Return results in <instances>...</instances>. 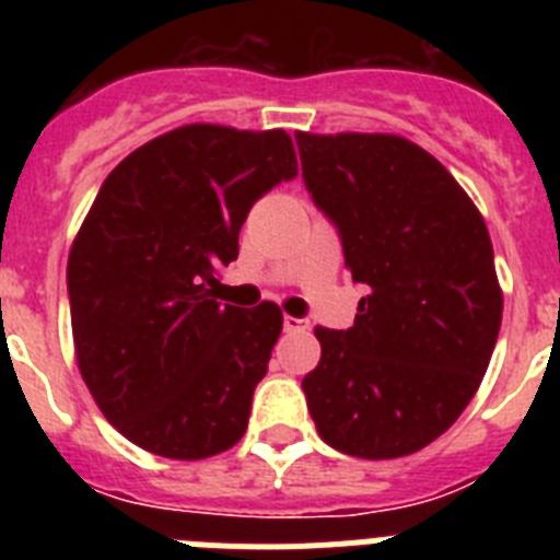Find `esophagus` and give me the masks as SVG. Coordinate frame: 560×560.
I'll use <instances>...</instances> for the list:
<instances>
[{
  "instance_id": "esophagus-1",
  "label": "esophagus",
  "mask_w": 560,
  "mask_h": 560,
  "mask_svg": "<svg viewBox=\"0 0 560 560\" xmlns=\"http://www.w3.org/2000/svg\"><path fill=\"white\" fill-rule=\"evenodd\" d=\"M283 330L285 334H300V330H308V319H300V316H283Z\"/></svg>"
}]
</instances>
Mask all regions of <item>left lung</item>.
I'll return each mask as SVG.
<instances>
[{"mask_svg": "<svg viewBox=\"0 0 560 560\" xmlns=\"http://www.w3.org/2000/svg\"><path fill=\"white\" fill-rule=\"evenodd\" d=\"M294 140L305 190L368 285L353 328H316L308 412L336 452L407 457L452 427L488 370L502 325L491 235L452 173L404 137Z\"/></svg>", "mask_w": 560, "mask_h": 560, "instance_id": "8db88e82", "label": "left lung"}]
</instances>
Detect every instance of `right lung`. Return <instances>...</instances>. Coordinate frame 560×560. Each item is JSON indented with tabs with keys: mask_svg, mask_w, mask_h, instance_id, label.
Returning a JSON list of instances; mask_svg holds the SVG:
<instances>
[{
	"mask_svg": "<svg viewBox=\"0 0 560 560\" xmlns=\"http://www.w3.org/2000/svg\"><path fill=\"white\" fill-rule=\"evenodd\" d=\"M296 176L291 137L182 126L106 176L67 264L78 368L122 438L171 459L232 448L283 330L212 300L252 205Z\"/></svg>",
	"mask_w": 560,
	"mask_h": 560,
	"instance_id": "add662e5",
	"label": "right lung"
}]
</instances>
